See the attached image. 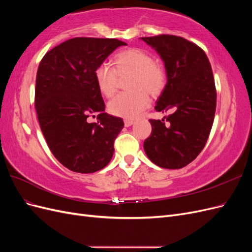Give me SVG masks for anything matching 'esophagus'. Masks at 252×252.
Here are the masks:
<instances>
[{"mask_svg": "<svg viewBox=\"0 0 252 252\" xmlns=\"http://www.w3.org/2000/svg\"><path fill=\"white\" fill-rule=\"evenodd\" d=\"M133 123H134V122H133L132 120H127V119H126V120H124V124H125V126H126V127L131 126Z\"/></svg>", "mask_w": 252, "mask_h": 252, "instance_id": "1", "label": "esophagus"}]
</instances>
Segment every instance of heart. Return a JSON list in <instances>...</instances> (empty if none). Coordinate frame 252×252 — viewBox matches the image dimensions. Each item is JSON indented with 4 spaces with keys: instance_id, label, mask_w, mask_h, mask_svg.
Wrapping results in <instances>:
<instances>
[{
    "instance_id": "obj_1",
    "label": "heart",
    "mask_w": 252,
    "mask_h": 252,
    "mask_svg": "<svg viewBox=\"0 0 252 252\" xmlns=\"http://www.w3.org/2000/svg\"><path fill=\"white\" fill-rule=\"evenodd\" d=\"M113 67L101 63L94 70L96 86L101 94L110 97L116 94L120 78L129 77L127 88L130 91L119 94L108 104L114 116L133 119L148 107L149 94L158 96L167 83L163 64L154 60L149 52L140 48H128L113 57Z\"/></svg>"
}]
</instances>
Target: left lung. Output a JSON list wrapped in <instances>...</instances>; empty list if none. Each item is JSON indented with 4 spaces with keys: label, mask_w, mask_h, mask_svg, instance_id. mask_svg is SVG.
<instances>
[{
    "label": "left lung",
    "mask_w": 252,
    "mask_h": 252,
    "mask_svg": "<svg viewBox=\"0 0 252 252\" xmlns=\"http://www.w3.org/2000/svg\"><path fill=\"white\" fill-rule=\"evenodd\" d=\"M141 39L164 61L167 84L155 108L170 112L166 120L150 119L152 130L144 150L162 168L180 169L200 155L215 120L217 89L211 65L201 47L182 36Z\"/></svg>",
    "instance_id": "8db88e82"
}]
</instances>
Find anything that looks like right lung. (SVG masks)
I'll use <instances>...</instances> for the list:
<instances>
[{
	"instance_id": "add662e5",
	"label": "right lung",
	"mask_w": 252,
	"mask_h": 252,
	"mask_svg": "<svg viewBox=\"0 0 252 252\" xmlns=\"http://www.w3.org/2000/svg\"><path fill=\"white\" fill-rule=\"evenodd\" d=\"M122 45L117 39L73 37L49 50L36 72L34 105L52 155L71 171L94 173L108 165L121 118L104 112L95 68ZM98 113L96 124L88 118Z\"/></svg>"
}]
</instances>
